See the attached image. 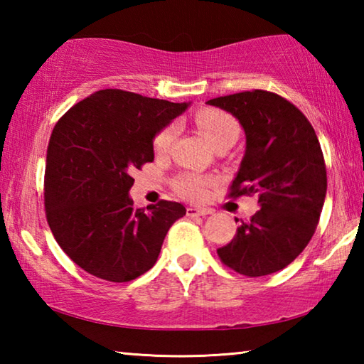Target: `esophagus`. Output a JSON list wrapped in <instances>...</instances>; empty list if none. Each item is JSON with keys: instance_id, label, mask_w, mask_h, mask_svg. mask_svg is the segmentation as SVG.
<instances>
[{"instance_id": "obj_1", "label": "esophagus", "mask_w": 364, "mask_h": 364, "mask_svg": "<svg viewBox=\"0 0 364 364\" xmlns=\"http://www.w3.org/2000/svg\"><path fill=\"white\" fill-rule=\"evenodd\" d=\"M212 213V208H204V207H188L186 215L188 217H205V215Z\"/></svg>"}]
</instances>
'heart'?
Wrapping results in <instances>:
<instances>
[{
	"mask_svg": "<svg viewBox=\"0 0 364 364\" xmlns=\"http://www.w3.org/2000/svg\"><path fill=\"white\" fill-rule=\"evenodd\" d=\"M196 125L204 133L215 149L223 144H234L239 136V123L232 115L223 112L220 109H200L196 114ZM178 134L176 123L164 127L152 141L154 152L159 156L167 154L173 146ZM210 186V178L204 175L194 173V171H184L173 180V189L176 194H180L184 199L200 200L207 194V189Z\"/></svg>",
	"mask_w": 364,
	"mask_h": 364,
	"instance_id": "1",
	"label": "heart"
}]
</instances>
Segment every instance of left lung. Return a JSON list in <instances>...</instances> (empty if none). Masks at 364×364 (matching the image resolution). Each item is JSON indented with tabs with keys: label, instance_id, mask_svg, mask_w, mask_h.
I'll return each instance as SVG.
<instances>
[{
	"label": "left lung",
	"instance_id": "left-lung-1",
	"mask_svg": "<svg viewBox=\"0 0 364 364\" xmlns=\"http://www.w3.org/2000/svg\"><path fill=\"white\" fill-rule=\"evenodd\" d=\"M207 104L231 112L245 132V154L228 196L257 194L260 205L217 250L220 260L249 278L276 273L304 252L323 210L328 175L316 133L292 102L271 91Z\"/></svg>",
	"mask_w": 364,
	"mask_h": 364
}]
</instances>
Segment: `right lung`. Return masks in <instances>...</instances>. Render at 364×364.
<instances>
[{"label":"right lung","instance_id":"obj_1","mask_svg":"<svg viewBox=\"0 0 364 364\" xmlns=\"http://www.w3.org/2000/svg\"><path fill=\"white\" fill-rule=\"evenodd\" d=\"M188 107L132 91L101 90L58 120L45 168L48 225L73 263L110 282L149 271L180 202L136 208L132 173L154 160L152 139Z\"/></svg>","mask_w":364,"mask_h":364}]
</instances>
